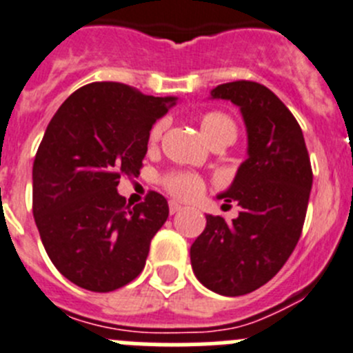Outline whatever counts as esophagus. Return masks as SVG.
Returning a JSON list of instances; mask_svg holds the SVG:
<instances>
[{
  "mask_svg": "<svg viewBox=\"0 0 353 353\" xmlns=\"http://www.w3.org/2000/svg\"><path fill=\"white\" fill-rule=\"evenodd\" d=\"M183 209V205H181V203H177V202H169V210H170V214H176V212H179V210Z\"/></svg>",
  "mask_w": 353,
  "mask_h": 353,
  "instance_id": "esophagus-1",
  "label": "esophagus"
}]
</instances>
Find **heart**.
<instances>
[{
  "label": "heart",
  "instance_id": "heart-1",
  "mask_svg": "<svg viewBox=\"0 0 353 353\" xmlns=\"http://www.w3.org/2000/svg\"><path fill=\"white\" fill-rule=\"evenodd\" d=\"M200 130L205 136V139L210 144L214 143H228L232 144L236 137V125L228 114L219 113V111H209L203 113L199 120ZM163 132V121H158L153 125L150 132V143H157ZM161 184L165 186L167 192L174 195L176 199L192 200L199 196L203 190L202 177L193 172H169L161 177Z\"/></svg>",
  "mask_w": 353,
  "mask_h": 353
}]
</instances>
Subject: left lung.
I'll use <instances>...</instances> for the list:
<instances>
[{"mask_svg":"<svg viewBox=\"0 0 353 353\" xmlns=\"http://www.w3.org/2000/svg\"><path fill=\"white\" fill-rule=\"evenodd\" d=\"M232 101L247 128V160L217 199L236 202V219L207 214L190 249L195 276L221 296H242L272 281L294 251L310 199V157L291 111L256 81H232L210 90Z\"/></svg>","mask_w":353,"mask_h":353,"instance_id":"8db88e82","label":"left lung"}]
</instances>
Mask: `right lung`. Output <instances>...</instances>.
I'll return each instance as SVG.
<instances>
[{"instance_id": "right-lung-1", "label": "right lung", "mask_w": 353, "mask_h": 353, "mask_svg": "<svg viewBox=\"0 0 353 353\" xmlns=\"http://www.w3.org/2000/svg\"><path fill=\"white\" fill-rule=\"evenodd\" d=\"M176 101L95 81L48 123L32 165V214L48 258L72 284L110 292L143 272L169 203L150 192L130 207L117 186L139 174L151 127Z\"/></svg>"}]
</instances>
